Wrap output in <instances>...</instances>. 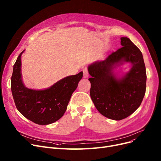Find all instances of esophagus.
Wrapping results in <instances>:
<instances>
[{
  "label": "esophagus",
  "mask_w": 161,
  "mask_h": 161,
  "mask_svg": "<svg viewBox=\"0 0 161 161\" xmlns=\"http://www.w3.org/2000/svg\"><path fill=\"white\" fill-rule=\"evenodd\" d=\"M83 77L87 78L89 76V72H88L87 68H85V69L83 70Z\"/></svg>",
  "instance_id": "obj_1"
}]
</instances>
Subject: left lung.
Masks as SVG:
<instances>
[{"mask_svg": "<svg viewBox=\"0 0 161 161\" xmlns=\"http://www.w3.org/2000/svg\"><path fill=\"white\" fill-rule=\"evenodd\" d=\"M122 47L112 52L104 61L88 67L91 78L90 95L98 111L114 120H121L136 110L146 89V72L142 53L127 37L121 38ZM123 61L133 66L121 79L112 72L114 65Z\"/></svg>", "mask_w": 161, "mask_h": 161, "instance_id": "1", "label": "left lung"}]
</instances>
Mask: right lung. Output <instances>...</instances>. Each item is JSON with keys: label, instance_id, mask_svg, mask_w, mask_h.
<instances>
[{"label": "right lung", "instance_id": "add662e5", "mask_svg": "<svg viewBox=\"0 0 161 161\" xmlns=\"http://www.w3.org/2000/svg\"><path fill=\"white\" fill-rule=\"evenodd\" d=\"M14 65L11 89L18 111L30 121L38 125L53 123L63 117L73 92L83 77V72L58 81L49 89L36 91L25 87L22 83L21 56Z\"/></svg>", "mask_w": 161, "mask_h": 161}]
</instances>
